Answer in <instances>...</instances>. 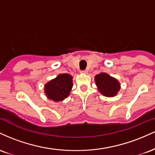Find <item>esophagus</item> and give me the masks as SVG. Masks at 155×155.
<instances>
[{"mask_svg": "<svg viewBox=\"0 0 155 155\" xmlns=\"http://www.w3.org/2000/svg\"><path fill=\"white\" fill-rule=\"evenodd\" d=\"M80 73H81V74H87L88 72H87V71H81Z\"/></svg>", "mask_w": 155, "mask_h": 155, "instance_id": "1", "label": "esophagus"}]
</instances>
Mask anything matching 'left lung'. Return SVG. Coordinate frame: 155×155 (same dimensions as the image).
<instances>
[{"label": "left lung", "instance_id": "1", "mask_svg": "<svg viewBox=\"0 0 155 155\" xmlns=\"http://www.w3.org/2000/svg\"><path fill=\"white\" fill-rule=\"evenodd\" d=\"M95 81L97 90L106 97H114L120 90V81L106 73L101 72L97 74L95 76Z\"/></svg>", "mask_w": 155, "mask_h": 155}]
</instances>
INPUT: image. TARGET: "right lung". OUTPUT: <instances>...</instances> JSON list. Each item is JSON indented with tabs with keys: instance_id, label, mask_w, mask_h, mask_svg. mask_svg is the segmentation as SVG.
I'll return each mask as SVG.
<instances>
[{
	"instance_id": "obj_1",
	"label": "right lung",
	"mask_w": 155,
	"mask_h": 155,
	"mask_svg": "<svg viewBox=\"0 0 155 155\" xmlns=\"http://www.w3.org/2000/svg\"><path fill=\"white\" fill-rule=\"evenodd\" d=\"M73 77L68 74H60L44 85V93L54 102L63 101L70 95L73 87Z\"/></svg>"
}]
</instances>
